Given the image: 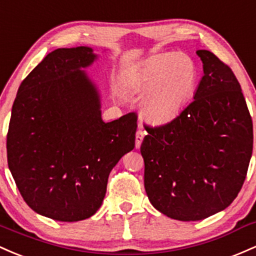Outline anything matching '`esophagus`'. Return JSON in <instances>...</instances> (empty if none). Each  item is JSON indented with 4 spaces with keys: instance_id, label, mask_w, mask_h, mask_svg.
<instances>
[{
    "instance_id": "obj_1",
    "label": "esophagus",
    "mask_w": 256,
    "mask_h": 256,
    "mask_svg": "<svg viewBox=\"0 0 256 256\" xmlns=\"http://www.w3.org/2000/svg\"><path fill=\"white\" fill-rule=\"evenodd\" d=\"M144 136H145V132L142 130V129H139V130H138L136 134V146L138 148H139L140 145H142Z\"/></svg>"
}]
</instances>
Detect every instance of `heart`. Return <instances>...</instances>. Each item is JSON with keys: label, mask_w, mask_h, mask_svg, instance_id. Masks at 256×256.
Returning a JSON list of instances; mask_svg holds the SVG:
<instances>
[{"label": "heart", "mask_w": 256, "mask_h": 256, "mask_svg": "<svg viewBox=\"0 0 256 256\" xmlns=\"http://www.w3.org/2000/svg\"><path fill=\"white\" fill-rule=\"evenodd\" d=\"M198 71L184 54L160 53L146 59L122 80L130 96L142 94V111L152 122H166L176 116L194 93Z\"/></svg>", "instance_id": "b5f03b06"}]
</instances>
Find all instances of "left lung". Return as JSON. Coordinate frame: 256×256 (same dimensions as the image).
Returning a JSON list of instances; mask_svg holds the SVG:
<instances>
[{
    "label": "left lung",
    "instance_id": "obj_1",
    "mask_svg": "<svg viewBox=\"0 0 256 256\" xmlns=\"http://www.w3.org/2000/svg\"><path fill=\"white\" fill-rule=\"evenodd\" d=\"M194 100L164 124L148 126L140 152L151 204L180 221L203 220L242 188L252 152V120L240 82L209 50Z\"/></svg>",
    "mask_w": 256,
    "mask_h": 256
}]
</instances>
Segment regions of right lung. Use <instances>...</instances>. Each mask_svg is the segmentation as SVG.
<instances>
[{
  "label": "right lung",
  "instance_id": "right-lung-1",
  "mask_svg": "<svg viewBox=\"0 0 256 256\" xmlns=\"http://www.w3.org/2000/svg\"><path fill=\"white\" fill-rule=\"evenodd\" d=\"M88 47L48 54L20 84L7 133L16 188L36 213L58 221L96 214L110 172L136 145V114L105 123L96 88L81 68Z\"/></svg>",
  "mask_w": 256,
  "mask_h": 256
}]
</instances>
